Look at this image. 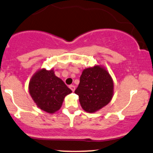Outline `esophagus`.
Instances as JSON below:
<instances>
[{
  "mask_svg": "<svg viewBox=\"0 0 153 153\" xmlns=\"http://www.w3.org/2000/svg\"><path fill=\"white\" fill-rule=\"evenodd\" d=\"M69 88H70V89L73 92L75 90V86H74V85H71L70 86H69Z\"/></svg>",
  "mask_w": 153,
  "mask_h": 153,
  "instance_id": "1",
  "label": "esophagus"
}]
</instances>
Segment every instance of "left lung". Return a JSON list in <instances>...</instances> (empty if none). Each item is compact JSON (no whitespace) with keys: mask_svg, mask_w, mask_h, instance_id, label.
I'll return each mask as SVG.
<instances>
[{"mask_svg":"<svg viewBox=\"0 0 153 153\" xmlns=\"http://www.w3.org/2000/svg\"><path fill=\"white\" fill-rule=\"evenodd\" d=\"M74 93L79 96L80 104L85 111L95 112L111 101L113 81L107 71L96 65L83 71Z\"/></svg>","mask_w":153,"mask_h":153,"instance_id":"left-lung-1","label":"left lung"}]
</instances>
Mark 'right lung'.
<instances>
[{
	"mask_svg": "<svg viewBox=\"0 0 153 153\" xmlns=\"http://www.w3.org/2000/svg\"><path fill=\"white\" fill-rule=\"evenodd\" d=\"M29 92L41 109L54 113L61 107L64 98L72 91L61 79L55 76L53 70L42 69L31 78Z\"/></svg>",
	"mask_w": 153,
	"mask_h": 153,
	"instance_id": "1",
	"label": "right lung"
}]
</instances>
